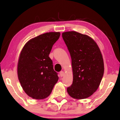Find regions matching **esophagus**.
Listing matches in <instances>:
<instances>
[{
  "label": "esophagus",
  "mask_w": 120,
  "mask_h": 120,
  "mask_svg": "<svg viewBox=\"0 0 120 120\" xmlns=\"http://www.w3.org/2000/svg\"><path fill=\"white\" fill-rule=\"evenodd\" d=\"M64 75V71H60V77H63Z\"/></svg>",
  "instance_id": "esophagus-1"
}]
</instances>
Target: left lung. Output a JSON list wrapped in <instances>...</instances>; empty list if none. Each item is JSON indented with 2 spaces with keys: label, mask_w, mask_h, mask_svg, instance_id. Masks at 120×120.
Returning <instances> with one entry per match:
<instances>
[{
  "label": "left lung",
  "mask_w": 120,
  "mask_h": 120,
  "mask_svg": "<svg viewBox=\"0 0 120 120\" xmlns=\"http://www.w3.org/2000/svg\"><path fill=\"white\" fill-rule=\"evenodd\" d=\"M62 36L71 58L73 82L67 89L68 94L76 99L88 98L97 90L104 74L101 50L86 34L69 31Z\"/></svg>",
  "instance_id": "obj_1"
}]
</instances>
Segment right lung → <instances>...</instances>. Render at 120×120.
I'll return each instance as SVG.
<instances>
[{
	"label": "right lung",
	"mask_w": 120,
	"mask_h": 120,
	"mask_svg": "<svg viewBox=\"0 0 120 120\" xmlns=\"http://www.w3.org/2000/svg\"><path fill=\"white\" fill-rule=\"evenodd\" d=\"M60 32L41 34L26 42L20 53L17 75L28 96L35 99L48 97L59 79L49 54L60 37Z\"/></svg>",
	"instance_id": "obj_1"
}]
</instances>
